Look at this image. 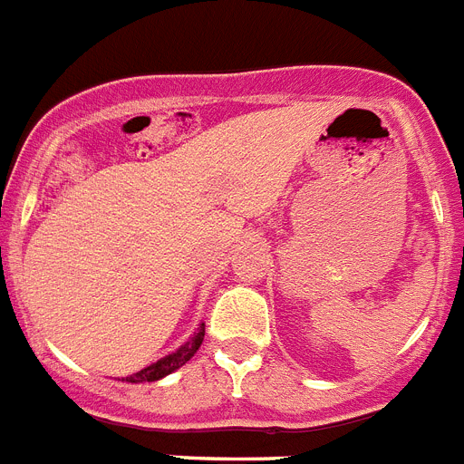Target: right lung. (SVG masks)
I'll return each mask as SVG.
<instances>
[{
	"mask_svg": "<svg viewBox=\"0 0 464 464\" xmlns=\"http://www.w3.org/2000/svg\"><path fill=\"white\" fill-rule=\"evenodd\" d=\"M204 342V323L199 327H197V332L192 334L190 339H188L186 343H183L176 353L167 355V358L158 360V362L149 364V367H143L141 372H137V374L132 376H125L122 381H127V383H143V381H158L162 379V376L171 374V372H176L179 367H183V364L188 362V360L192 358V355L197 353V348L202 346Z\"/></svg>",
	"mask_w": 464,
	"mask_h": 464,
	"instance_id": "obj_1",
	"label": "right lung"
}]
</instances>
